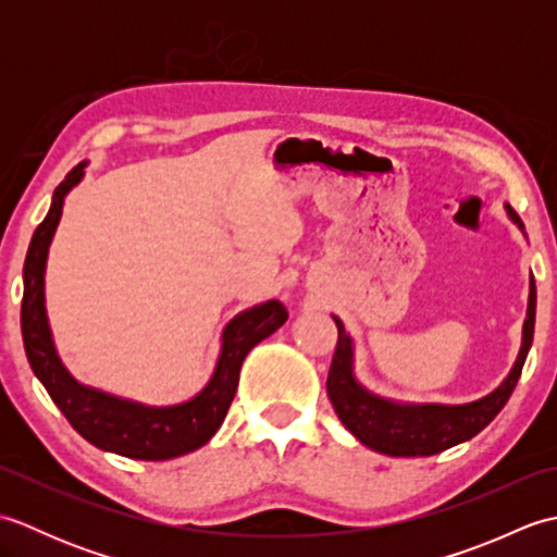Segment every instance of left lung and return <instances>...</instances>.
<instances>
[{
    "instance_id": "8db88e82",
    "label": "left lung",
    "mask_w": 557,
    "mask_h": 557,
    "mask_svg": "<svg viewBox=\"0 0 557 557\" xmlns=\"http://www.w3.org/2000/svg\"><path fill=\"white\" fill-rule=\"evenodd\" d=\"M507 215L524 232V224L517 212L505 206ZM337 347L327 373V397L333 401L335 413L345 429L359 441L389 457H431L471 441L486 425L498 417V411L510 399L512 389L522 375V366L534 339L536 323V285L534 277L529 282V306L522 330V349L512 366L510 375L493 389L491 395L481 397L469 405H405L366 389L354 375V342L345 333V325L337 315Z\"/></svg>"
}]
</instances>
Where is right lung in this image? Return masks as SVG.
<instances>
[{
    "instance_id": "obj_1",
    "label": "right lung",
    "mask_w": 557,
    "mask_h": 557,
    "mask_svg": "<svg viewBox=\"0 0 557 557\" xmlns=\"http://www.w3.org/2000/svg\"><path fill=\"white\" fill-rule=\"evenodd\" d=\"M76 164L66 180L54 188L47 218L35 230L26 265H23V301L21 333L33 373L50 393L52 401L69 423L104 453L132 459L162 461L174 459L203 447L218 433L239 385V371L258 342H263L285 325L287 309L280 301L258 304L242 311L222 330L220 357L208 385L196 397L172 407H148L134 399L102 393L90 385H81L71 375L54 349L52 330L45 309V268L47 251L62 218L66 194L83 180V168Z\"/></svg>"
}]
</instances>
